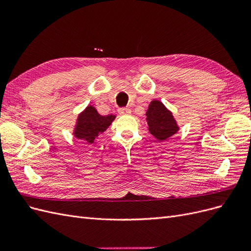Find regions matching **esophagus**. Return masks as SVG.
I'll list each match as a JSON object with an SVG mask.
<instances>
[{"label":"esophagus","instance_id":"esophagus-1","mask_svg":"<svg viewBox=\"0 0 251 251\" xmlns=\"http://www.w3.org/2000/svg\"><path fill=\"white\" fill-rule=\"evenodd\" d=\"M131 110L128 108H120L118 109V113L120 114V115H130L131 114Z\"/></svg>","mask_w":251,"mask_h":251}]
</instances>
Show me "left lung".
<instances>
[{
	"label": "left lung",
	"mask_w": 251,
	"mask_h": 251,
	"mask_svg": "<svg viewBox=\"0 0 251 251\" xmlns=\"http://www.w3.org/2000/svg\"><path fill=\"white\" fill-rule=\"evenodd\" d=\"M146 124L151 135L159 141L170 139L180 130L173 112L158 100H153L150 102L146 112Z\"/></svg>",
	"instance_id": "1"
}]
</instances>
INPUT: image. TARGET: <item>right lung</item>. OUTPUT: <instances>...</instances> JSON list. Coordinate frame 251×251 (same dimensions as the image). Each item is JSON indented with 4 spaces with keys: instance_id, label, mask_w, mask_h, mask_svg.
I'll list each match as a JSON object with an SVG mask.
<instances>
[{
    "instance_id": "add662e5",
    "label": "right lung",
    "mask_w": 251,
    "mask_h": 251,
    "mask_svg": "<svg viewBox=\"0 0 251 251\" xmlns=\"http://www.w3.org/2000/svg\"><path fill=\"white\" fill-rule=\"evenodd\" d=\"M115 118L116 116L113 114L100 115L93 104H88L77 115L72 135L75 138L92 144L112 125Z\"/></svg>"
}]
</instances>
